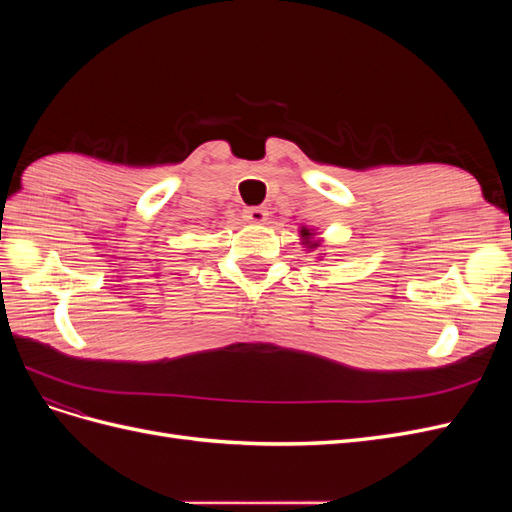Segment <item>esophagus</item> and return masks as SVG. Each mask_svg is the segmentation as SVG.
Instances as JSON below:
<instances>
[{"mask_svg": "<svg viewBox=\"0 0 512 512\" xmlns=\"http://www.w3.org/2000/svg\"><path fill=\"white\" fill-rule=\"evenodd\" d=\"M267 218H269V213H267V209H262V207L243 209V220L250 222V224H262V222H267Z\"/></svg>", "mask_w": 512, "mask_h": 512, "instance_id": "1", "label": "esophagus"}]
</instances>
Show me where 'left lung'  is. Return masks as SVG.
<instances>
[{
	"label": "left lung",
	"instance_id": "1",
	"mask_svg": "<svg viewBox=\"0 0 512 512\" xmlns=\"http://www.w3.org/2000/svg\"><path fill=\"white\" fill-rule=\"evenodd\" d=\"M316 232H312L309 228H301V239H303V245H307L309 250H316V247H320V239H314Z\"/></svg>",
	"mask_w": 512,
	"mask_h": 512
}]
</instances>
